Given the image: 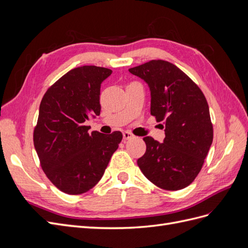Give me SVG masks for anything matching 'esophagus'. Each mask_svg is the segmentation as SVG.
Instances as JSON below:
<instances>
[{
	"label": "esophagus",
	"instance_id": "esophagus-1",
	"mask_svg": "<svg viewBox=\"0 0 248 248\" xmlns=\"http://www.w3.org/2000/svg\"><path fill=\"white\" fill-rule=\"evenodd\" d=\"M131 138H133L131 132H129V131H123V139L124 140H129Z\"/></svg>",
	"mask_w": 248,
	"mask_h": 248
}]
</instances>
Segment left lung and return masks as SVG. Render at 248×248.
<instances>
[{"mask_svg": "<svg viewBox=\"0 0 248 248\" xmlns=\"http://www.w3.org/2000/svg\"><path fill=\"white\" fill-rule=\"evenodd\" d=\"M151 94V115L163 121L166 138H144L147 150L138 159L142 174L166 190L188 186L202 170L213 140V126L201 89L177 66L162 60L129 69Z\"/></svg>", "mask_w": 248, "mask_h": 248, "instance_id": "1", "label": "left lung"}]
</instances>
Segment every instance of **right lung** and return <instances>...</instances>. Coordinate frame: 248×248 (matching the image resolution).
Returning a JSON list of instances; mask_svg holds the SVG:
<instances>
[{
  "label": "right lung",
  "instance_id": "1",
  "mask_svg": "<svg viewBox=\"0 0 248 248\" xmlns=\"http://www.w3.org/2000/svg\"><path fill=\"white\" fill-rule=\"evenodd\" d=\"M111 70L80 66L57 80L44 94L34 130L41 168L57 188L81 194L99 182L122 133L88 132L85 123L100 115V87Z\"/></svg>",
  "mask_w": 248,
  "mask_h": 248
}]
</instances>
